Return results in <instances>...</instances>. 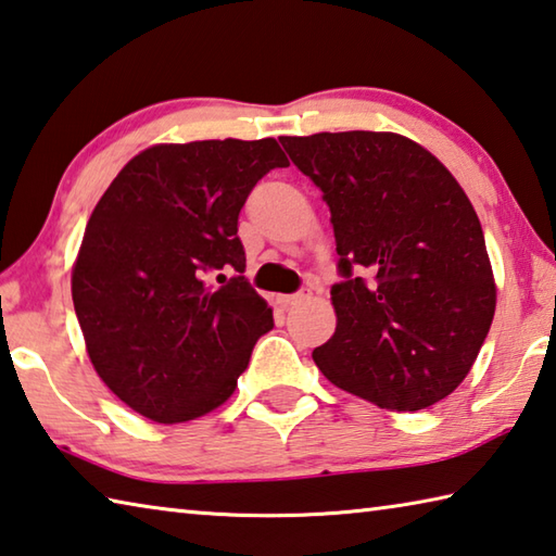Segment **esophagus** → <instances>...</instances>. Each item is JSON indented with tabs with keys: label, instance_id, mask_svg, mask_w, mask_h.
I'll use <instances>...</instances> for the list:
<instances>
[{
	"label": "esophagus",
	"instance_id": "esophagus-1",
	"mask_svg": "<svg viewBox=\"0 0 556 556\" xmlns=\"http://www.w3.org/2000/svg\"><path fill=\"white\" fill-rule=\"evenodd\" d=\"M311 296V289H301V291H296V294H287V296H281L279 301L285 306H296V304H301V301L304 299H308Z\"/></svg>",
	"mask_w": 556,
	"mask_h": 556
}]
</instances>
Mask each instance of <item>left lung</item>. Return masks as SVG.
Here are the masks:
<instances>
[{
  "mask_svg": "<svg viewBox=\"0 0 556 556\" xmlns=\"http://www.w3.org/2000/svg\"><path fill=\"white\" fill-rule=\"evenodd\" d=\"M323 191L336 233L338 326L313 362L338 389L420 410L459 387L489 336L496 285L477 211L426 148L399 134L281 136Z\"/></svg>",
  "mask_w": 556,
  "mask_h": 556,
  "instance_id": "8db88e82",
  "label": "left lung"
}]
</instances>
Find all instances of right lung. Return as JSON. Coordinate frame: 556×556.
Returning <instances> with one entry per match:
<instances>
[{
  "instance_id": "add662e5",
  "label": "right lung",
  "mask_w": 556,
  "mask_h": 556,
  "mask_svg": "<svg viewBox=\"0 0 556 556\" xmlns=\"http://www.w3.org/2000/svg\"><path fill=\"white\" fill-rule=\"evenodd\" d=\"M275 138L163 143L111 181L85 228L73 304L89 359L140 416L185 422L230 399L271 308L245 271L238 216Z\"/></svg>"
}]
</instances>
